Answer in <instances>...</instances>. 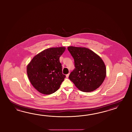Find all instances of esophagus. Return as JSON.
<instances>
[{
    "label": "esophagus",
    "instance_id": "obj_1",
    "mask_svg": "<svg viewBox=\"0 0 132 132\" xmlns=\"http://www.w3.org/2000/svg\"><path fill=\"white\" fill-rule=\"evenodd\" d=\"M69 75H70V73H69L68 74H67V75H66V77H67V78H68V77H69Z\"/></svg>",
    "mask_w": 132,
    "mask_h": 132
}]
</instances>
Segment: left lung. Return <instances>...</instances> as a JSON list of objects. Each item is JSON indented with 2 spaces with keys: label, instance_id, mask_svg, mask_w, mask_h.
I'll return each instance as SVG.
<instances>
[{
  "label": "left lung",
  "instance_id": "8db88e82",
  "mask_svg": "<svg viewBox=\"0 0 132 132\" xmlns=\"http://www.w3.org/2000/svg\"><path fill=\"white\" fill-rule=\"evenodd\" d=\"M75 61V69L69 77L77 88L90 92L98 88L106 76V68L101 58L86 47H68Z\"/></svg>",
  "mask_w": 132,
  "mask_h": 132
}]
</instances>
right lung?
<instances>
[{"mask_svg": "<svg viewBox=\"0 0 132 132\" xmlns=\"http://www.w3.org/2000/svg\"><path fill=\"white\" fill-rule=\"evenodd\" d=\"M65 47H51L33 57L27 67L29 79L40 93L50 95L59 89L66 76L62 74L60 57Z\"/></svg>", "mask_w": 132, "mask_h": 132, "instance_id": "1", "label": "right lung"}]
</instances>
